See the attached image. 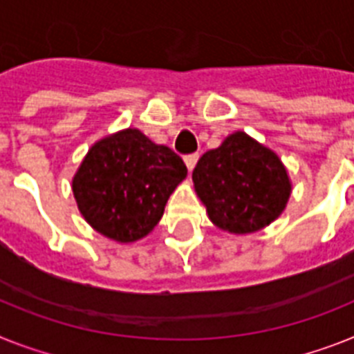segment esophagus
<instances>
[{"label": "esophagus", "instance_id": "obj_1", "mask_svg": "<svg viewBox=\"0 0 354 354\" xmlns=\"http://www.w3.org/2000/svg\"><path fill=\"white\" fill-rule=\"evenodd\" d=\"M198 160V153H189V156H184V162L188 166V170H194L195 165H197Z\"/></svg>", "mask_w": 354, "mask_h": 354}]
</instances>
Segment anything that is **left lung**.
I'll return each mask as SVG.
<instances>
[{
    "mask_svg": "<svg viewBox=\"0 0 354 354\" xmlns=\"http://www.w3.org/2000/svg\"><path fill=\"white\" fill-rule=\"evenodd\" d=\"M192 177L212 223L232 233H251L273 223L291 194L279 157L244 131L206 151Z\"/></svg>",
    "mask_w": 354,
    "mask_h": 354,
    "instance_id": "left-lung-1",
    "label": "left lung"
}]
</instances>
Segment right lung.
I'll use <instances>...</instances> for the list:
<instances>
[{"label": "right lung", "instance_id": "1", "mask_svg": "<svg viewBox=\"0 0 354 354\" xmlns=\"http://www.w3.org/2000/svg\"><path fill=\"white\" fill-rule=\"evenodd\" d=\"M188 170L174 150L128 128L95 142L72 180L79 212L101 235L131 242L148 235Z\"/></svg>", "mask_w": 354, "mask_h": 354}]
</instances>
